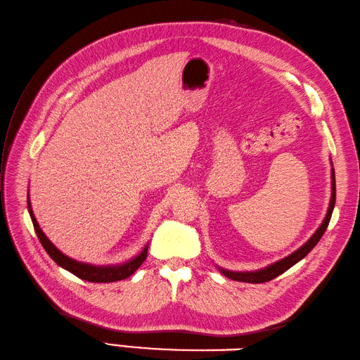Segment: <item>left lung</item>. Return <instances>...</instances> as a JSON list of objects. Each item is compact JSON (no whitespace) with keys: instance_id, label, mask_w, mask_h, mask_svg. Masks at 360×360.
I'll use <instances>...</instances> for the list:
<instances>
[{"instance_id":"left-lung-1","label":"left lung","mask_w":360,"mask_h":360,"mask_svg":"<svg viewBox=\"0 0 360 360\" xmlns=\"http://www.w3.org/2000/svg\"><path fill=\"white\" fill-rule=\"evenodd\" d=\"M334 202H336V179H334V169H333V162H331V198H330V204L327 208V214H325V218H323L322 224L319 225V229L313 233L311 238L308 239L304 245H300L296 252H293L291 255L282 257V259H279V261H276V262L264 266V269H259V270L235 271V270H227V269H224V266H219L214 264L216 269H218L225 276V278H229L231 281H238V282L262 283V282H269L274 278H278L279 274L291 269V266L297 264L299 261H302V259L316 247L317 242L321 240V238L323 236V233H325V230H327L328 224H330Z\"/></svg>"}]
</instances>
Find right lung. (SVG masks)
I'll return each mask as SVG.
<instances>
[{
  "label": "right lung",
  "instance_id": "obj_1",
  "mask_svg": "<svg viewBox=\"0 0 360 360\" xmlns=\"http://www.w3.org/2000/svg\"><path fill=\"white\" fill-rule=\"evenodd\" d=\"M27 207H29V214H30V219L33 227H35V233L39 239L41 244H43L44 250L47 252V255L53 259V261L61 266V269L70 271L72 274L78 276L79 279H84L89 282H116V281H122V279H127L129 276H131L135 273L141 264L146 261L147 257V250H148V244L144 245V248L141 250V252L133 256L131 259L121 264H112V265H95V264H89V262H81L77 261V259H73L70 256L64 255L63 252H60L55 247V244H52V240H50L46 233L41 230L39 224L35 218V214H33L32 210V202H30V195H27Z\"/></svg>",
  "mask_w": 360,
  "mask_h": 360
}]
</instances>
